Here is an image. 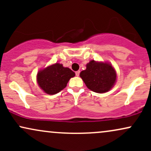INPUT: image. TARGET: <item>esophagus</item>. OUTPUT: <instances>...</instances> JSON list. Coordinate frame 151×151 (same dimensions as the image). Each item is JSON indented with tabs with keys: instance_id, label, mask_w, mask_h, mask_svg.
<instances>
[{
	"instance_id": "esophagus-1",
	"label": "esophagus",
	"mask_w": 151,
	"mask_h": 151,
	"mask_svg": "<svg viewBox=\"0 0 151 151\" xmlns=\"http://www.w3.org/2000/svg\"><path fill=\"white\" fill-rule=\"evenodd\" d=\"M79 73H80V72H79V71H77V72H75L76 76H77V77H79Z\"/></svg>"
}]
</instances>
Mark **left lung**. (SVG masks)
<instances>
[{
  "label": "left lung",
  "instance_id": "1",
  "mask_svg": "<svg viewBox=\"0 0 151 151\" xmlns=\"http://www.w3.org/2000/svg\"><path fill=\"white\" fill-rule=\"evenodd\" d=\"M79 75L88 89L100 93L109 91L116 79V71L110 64L94 60L90 61Z\"/></svg>",
  "mask_w": 151,
  "mask_h": 151
}]
</instances>
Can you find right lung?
<instances>
[{"mask_svg": "<svg viewBox=\"0 0 151 151\" xmlns=\"http://www.w3.org/2000/svg\"><path fill=\"white\" fill-rule=\"evenodd\" d=\"M75 73L62 64L56 63L40 70L37 75L40 87L47 94H55L65 89L67 83Z\"/></svg>", "mask_w": 151, "mask_h": 151, "instance_id": "1", "label": "right lung"}]
</instances>
